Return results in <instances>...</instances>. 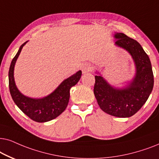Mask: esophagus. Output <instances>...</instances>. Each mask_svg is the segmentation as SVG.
<instances>
[{
  "label": "esophagus",
  "instance_id": "34e87169",
  "mask_svg": "<svg viewBox=\"0 0 159 159\" xmlns=\"http://www.w3.org/2000/svg\"><path fill=\"white\" fill-rule=\"evenodd\" d=\"M81 69H82V72H83V73H88V72L92 70V65H91L90 63H85V64L82 65Z\"/></svg>",
  "mask_w": 159,
  "mask_h": 159
}]
</instances>
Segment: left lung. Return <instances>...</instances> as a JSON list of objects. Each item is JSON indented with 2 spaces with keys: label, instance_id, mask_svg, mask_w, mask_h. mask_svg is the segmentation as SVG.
<instances>
[{
  "label": "left lung",
  "instance_id": "obj_1",
  "mask_svg": "<svg viewBox=\"0 0 159 159\" xmlns=\"http://www.w3.org/2000/svg\"><path fill=\"white\" fill-rule=\"evenodd\" d=\"M116 46L127 51L136 67L134 78L122 89L115 88L101 75H95L94 94L105 113L119 118L134 115L145 104L153 90L154 79L149 57L137 41L125 34L116 33Z\"/></svg>",
  "mask_w": 159,
  "mask_h": 159
}]
</instances>
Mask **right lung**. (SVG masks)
Masks as SVG:
<instances>
[{
    "label": "right lung",
    "instance_id": "right-lung-1",
    "mask_svg": "<svg viewBox=\"0 0 159 159\" xmlns=\"http://www.w3.org/2000/svg\"><path fill=\"white\" fill-rule=\"evenodd\" d=\"M27 41L20 47L11 63L8 71V86L10 94L17 107L32 120L43 123L54 119L66 109L70 99V89L79 81L82 72L78 71L65 79L52 94L41 99H33L23 95L16 87L14 78V70L22 48Z\"/></svg>",
    "mask_w": 159,
    "mask_h": 159
}]
</instances>
